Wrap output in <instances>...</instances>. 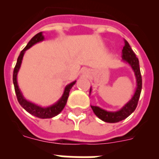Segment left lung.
Wrapping results in <instances>:
<instances>
[{"label":"left lung","instance_id":"obj_1","mask_svg":"<svg viewBox=\"0 0 159 159\" xmlns=\"http://www.w3.org/2000/svg\"><path fill=\"white\" fill-rule=\"evenodd\" d=\"M123 60L127 61L134 70L136 80H137V89H136L134 96L132 97V99L119 111H107L99 108V107L92 106V110L95 114V116L102 119V121L107 122V123H118L128 117L130 114L135 110L138 102H139V99L140 94H141L143 84H142L139 62V59L136 57L135 53L133 52L127 40H125V44L123 48Z\"/></svg>","mask_w":159,"mask_h":159}]
</instances>
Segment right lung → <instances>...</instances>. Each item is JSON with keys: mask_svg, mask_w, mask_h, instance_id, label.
Returning a JSON list of instances; mask_svg holds the SVG:
<instances>
[{"mask_svg": "<svg viewBox=\"0 0 159 159\" xmlns=\"http://www.w3.org/2000/svg\"><path fill=\"white\" fill-rule=\"evenodd\" d=\"M43 40V36L42 35V32H39V33H37L36 36H34L31 39V40L29 42L27 46L20 52L19 57H18L17 61H16V66L14 67L13 75H12V80H13L14 89H15V92H16V98H17L18 102H19L20 104L21 105L22 107L25 110L27 111L29 113H30L31 115L36 116V117L40 118V119H49V118H52L54 116H57L58 114H60V112L62 111V110L64 108V107H65L66 103H67V98L69 96L70 90L72 88L73 85L75 84V81L68 84L65 88V90H64V92L63 94V96L61 97V99L56 104L52 105L51 107H40L37 106V105L34 104V103H32V102L26 100L23 97V95H22L17 85V81H16V75H17V72L19 71L20 64H21L22 58H23L25 52L27 49H29L30 47H32L33 44H35L37 42L41 41Z\"/></svg>", "mask_w": 159, "mask_h": 159, "instance_id": "obj_1", "label": "right lung"}]
</instances>
